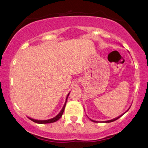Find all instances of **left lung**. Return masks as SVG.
<instances>
[{"label": "left lung", "mask_w": 148, "mask_h": 148, "mask_svg": "<svg viewBox=\"0 0 148 148\" xmlns=\"http://www.w3.org/2000/svg\"><path fill=\"white\" fill-rule=\"evenodd\" d=\"M125 113H124V114H125ZM123 114H122V115H121V116H118V117H117V118H115V119H112V120H110V121H103V122H104V123H110V122H113V121H116V120H117V119H118L120 118V117H121V116H123ZM91 121H94V122H95V123H98V122H97V121H93V120H91Z\"/></svg>", "instance_id": "obj_1"}]
</instances>
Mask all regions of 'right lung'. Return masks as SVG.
<instances>
[{
    "label": "right lung",
    "mask_w": 148,
    "mask_h": 148,
    "mask_svg": "<svg viewBox=\"0 0 148 148\" xmlns=\"http://www.w3.org/2000/svg\"><path fill=\"white\" fill-rule=\"evenodd\" d=\"M69 95V94L67 95V96H66V102H65V104H64V106L62 107L61 111H60V112H59V114H58V115H56V116L55 117H54V118H52L51 119H48V120H45V121H38V120H35V119H31V118H29V119L31 121H33V122L36 123H39V124H46V123H51L56 122V121H57L58 119H59L60 117L62 116V114H63L64 110V108H65V105H66V100H67V98H68Z\"/></svg>",
    "instance_id": "add662e5"
}]
</instances>
